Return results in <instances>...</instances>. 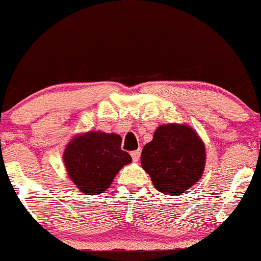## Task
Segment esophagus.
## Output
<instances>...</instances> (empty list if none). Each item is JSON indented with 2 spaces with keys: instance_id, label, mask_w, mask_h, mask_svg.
<instances>
[{
  "instance_id": "34e87169",
  "label": "esophagus",
  "mask_w": 261,
  "mask_h": 261,
  "mask_svg": "<svg viewBox=\"0 0 261 261\" xmlns=\"http://www.w3.org/2000/svg\"><path fill=\"white\" fill-rule=\"evenodd\" d=\"M141 149H138V150H134V152H132L130 153V155H132V158H133V161L134 162H138L139 161V158H141Z\"/></svg>"
}]
</instances>
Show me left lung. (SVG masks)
Wrapping results in <instances>:
<instances>
[{"label":"left lung","instance_id":"1","mask_svg":"<svg viewBox=\"0 0 261 261\" xmlns=\"http://www.w3.org/2000/svg\"><path fill=\"white\" fill-rule=\"evenodd\" d=\"M205 161V145L199 134L190 125L178 123L159 125L141 155L142 168L154 188L173 197L197 183Z\"/></svg>","mask_w":261,"mask_h":261}]
</instances>
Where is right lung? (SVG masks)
Wrapping results in <instances>:
<instances>
[{
	"mask_svg": "<svg viewBox=\"0 0 261 261\" xmlns=\"http://www.w3.org/2000/svg\"><path fill=\"white\" fill-rule=\"evenodd\" d=\"M122 138L100 130L74 136L63 152V163L73 184L87 195L107 190L132 156L120 149Z\"/></svg>",
	"mask_w": 261,
	"mask_h": 261,
	"instance_id": "right-lung-1",
	"label": "right lung"
}]
</instances>
